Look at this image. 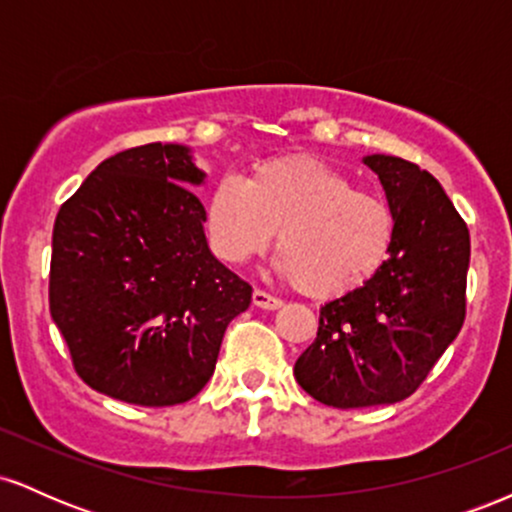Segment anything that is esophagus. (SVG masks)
Instances as JSON below:
<instances>
[{
    "instance_id": "34e87169",
    "label": "esophagus",
    "mask_w": 512,
    "mask_h": 512,
    "mask_svg": "<svg viewBox=\"0 0 512 512\" xmlns=\"http://www.w3.org/2000/svg\"><path fill=\"white\" fill-rule=\"evenodd\" d=\"M252 303H255L257 308H262V310H276V308H281V305H284L281 298H276V296H272V293H267L262 289L252 291Z\"/></svg>"
}]
</instances>
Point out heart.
Returning <instances> with one entry per match:
<instances>
[{
	"label": "heart",
	"mask_w": 512,
	"mask_h": 512,
	"mask_svg": "<svg viewBox=\"0 0 512 512\" xmlns=\"http://www.w3.org/2000/svg\"><path fill=\"white\" fill-rule=\"evenodd\" d=\"M209 243L221 260L262 255L276 233V269L305 296L337 298L378 274L395 240V216L315 156L257 163L248 178H221L207 197Z\"/></svg>",
	"instance_id": "obj_1"
}]
</instances>
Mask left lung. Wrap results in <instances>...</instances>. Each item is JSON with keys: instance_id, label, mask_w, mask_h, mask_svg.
Listing matches in <instances>:
<instances>
[{"instance_id": "left-lung-1", "label": "left lung", "mask_w": 512, "mask_h": 512, "mask_svg": "<svg viewBox=\"0 0 512 512\" xmlns=\"http://www.w3.org/2000/svg\"><path fill=\"white\" fill-rule=\"evenodd\" d=\"M395 216L390 257L373 279L320 308L315 342L293 366L298 385L337 409L414 395L462 330L467 313V223L428 170L373 154Z\"/></svg>"}]
</instances>
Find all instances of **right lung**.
I'll use <instances>...</instances> for the list:
<instances>
[{
  "label": "right lung",
  "mask_w": 512,
  "mask_h": 512,
  "mask_svg": "<svg viewBox=\"0 0 512 512\" xmlns=\"http://www.w3.org/2000/svg\"><path fill=\"white\" fill-rule=\"evenodd\" d=\"M180 144L105 158L62 204L52 231L50 315L88 387L173 407L209 383L228 322L252 289L211 255Z\"/></svg>",
  "instance_id": "add662e5"
}]
</instances>
